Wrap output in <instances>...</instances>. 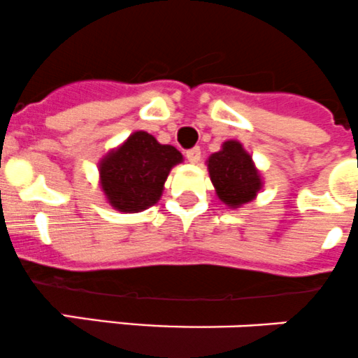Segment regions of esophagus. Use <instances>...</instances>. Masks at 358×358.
I'll return each instance as SVG.
<instances>
[{
	"instance_id": "obj_1",
	"label": "esophagus",
	"mask_w": 358,
	"mask_h": 358,
	"mask_svg": "<svg viewBox=\"0 0 358 358\" xmlns=\"http://www.w3.org/2000/svg\"><path fill=\"white\" fill-rule=\"evenodd\" d=\"M185 155H187V159H189V162L196 164V162L201 161V148L199 147L190 148V150H187Z\"/></svg>"
}]
</instances>
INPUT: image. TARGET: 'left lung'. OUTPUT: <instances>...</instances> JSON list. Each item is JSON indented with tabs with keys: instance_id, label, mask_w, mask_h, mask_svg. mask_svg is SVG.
Instances as JSON below:
<instances>
[{
	"instance_id": "1",
	"label": "left lung",
	"mask_w": 358,
	"mask_h": 358,
	"mask_svg": "<svg viewBox=\"0 0 358 358\" xmlns=\"http://www.w3.org/2000/svg\"><path fill=\"white\" fill-rule=\"evenodd\" d=\"M210 180L218 199L232 210L250 203L262 189V176L243 145L227 140L206 161Z\"/></svg>"
}]
</instances>
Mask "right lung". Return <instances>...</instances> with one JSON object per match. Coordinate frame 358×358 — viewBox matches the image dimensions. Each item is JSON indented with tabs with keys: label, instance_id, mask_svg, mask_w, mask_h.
<instances>
[{
	"label": "right lung",
	"instance_id": "right-lung-1",
	"mask_svg": "<svg viewBox=\"0 0 358 358\" xmlns=\"http://www.w3.org/2000/svg\"><path fill=\"white\" fill-rule=\"evenodd\" d=\"M182 161L175 147L136 131L99 161V185L110 206L138 213L161 199L169 171Z\"/></svg>",
	"mask_w": 358,
	"mask_h": 358
}]
</instances>
